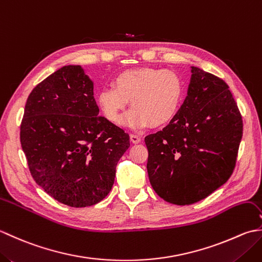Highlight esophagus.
<instances>
[{
  "instance_id": "34e87169",
  "label": "esophagus",
  "mask_w": 262,
  "mask_h": 262,
  "mask_svg": "<svg viewBox=\"0 0 262 262\" xmlns=\"http://www.w3.org/2000/svg\"><path fill=\"white\" fill-rule=\"evenodd\" d=\"M129 137H130V142L133 144H138V143L142 141V138L138 136V135H135V134H130Z\"/></svg>"
}]
</instances>
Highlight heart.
<instances>
[{"label": "heart", "mask_w": 262, "mask_h": 262, "mask_svg": "<svg viewBox=\"0 0 262 262\" xmlns=\"http://www.w3.org/2000/svg\"><path fill=\"white\" fill-rule=\"evenodd\" d=\"M186 94L182 77L173 71L140 68L120 72L113 88H104L97 94V102L103 116L119 124L130 100L132 109L125 117V125L142 129L168 125L179 113Z\"/></svg>", "instance_id": "heart-1"}]
</instances>
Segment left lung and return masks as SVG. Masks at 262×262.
Listing matches in <instances>:
<instances>
[{"label": "left lung", "mask_w": 262, "mask_h": 262, "mask_svg": "<svg viewBox=\"0 0 262 262\" xmlns=\"http://www.w3.org/2000/svg\"><path fill=\"white\" fill-rule=\"evenodd\" d=\"M188 96L174 119L145 137L149 182L161 198L190 205L230 179L243 134L240 110L229 85L191 68Z\"/></svg>", "instance_id": "left-lung-1"}]
</instances>
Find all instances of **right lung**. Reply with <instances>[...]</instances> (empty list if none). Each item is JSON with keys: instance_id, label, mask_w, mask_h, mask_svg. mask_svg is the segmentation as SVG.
Returning <instances> with one entry per match:
<instances>
[{"instance_id": "right-lung-1", "label": "right lung", "mask_w": 262, "mask_h": 262, "mask_svg": "<svg viewBox=\"0 0 262 262\" xmlns=\"http://www.w3.org/2000/svg\"><path fill=\"white\" fill-rule=\"evenodd\" d=\"M20 142L33 180L71 207L107 196L130 145L124 129L99 116L93 83L79 65L63 66L30 92Z\"/></svg>"}]
</instances>
